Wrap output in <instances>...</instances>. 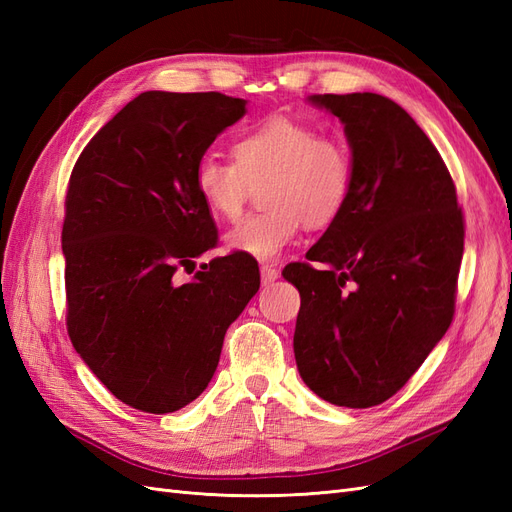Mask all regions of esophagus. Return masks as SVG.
I'll return each mask as SVG.
<instances>
[{"label": "esophagus", "instance_id": "esophagus-1", "mask_svg": "<svg viewBox=\"0 0 512 512\" xmlns=\"http://www.w3.org/2000/svg\"><path fill=\"white\" fill-rule=\"evenodd\" d=\"M277 277H280V271H277L273 265H262L260 267V280H262V284H265V286L273 284Z\"/></svg>", "mask_w": 512, "mask_h": 512}]
</instances>
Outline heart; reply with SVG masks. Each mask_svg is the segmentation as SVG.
<instances>
[{"mask_svg":"<svg viewBox=\"0 0 512 512\" xmlns=\"http://www.w3.org/2000/svg\"><path fill=\"white\" fill-rule=\"evenodd\" d=\"M226 162L203 156L194 188L211 215L239 220L250 185H262V211L232 228L224 245L232 254L260 262L275 260L297 239L301 224L324 226L346 207L354 164L346 143L320 136L305 121L273 115L243 132Z\"/></svg>","mask_w":512,"mask_h":512,"instance_id":"heart-1","label":"heart"}]
</instances>
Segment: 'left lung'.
Wrapping results in <instances>:
<instances>
[{
    "mask_svg": "<svg viewBox=\"0 0 512 512\" xmlns=\"http://www.w3.org/2000/svg\"><path fill=\"white\" fill-rule=\"evenodd\" d=\"M344 123L354 183L307 260L284 277L301 309L294 359L303 382L335 406L393 397L451 327L463 213L438 149L378 94L309 96Z\"/></svg>",
    "mask_w": 512,
    "mask_h": 512,
    "instance_id": "8db88e82",
    "label": "left lung"
}]
</instances>
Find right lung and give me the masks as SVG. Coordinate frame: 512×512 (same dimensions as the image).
Instances as JSON below:
<instances>
[{
  "mask_svg": "<svg viewBox=\"0 0 512 512\" xmlns=\"http://www.w3.org/2000/svg\"><path fill=\"white\" fill-rule=\"evenodd\" d=\"M245 104L145 91L74 164L61 230L68 335L106 389L141 412L181 410L207 389L226 329L260 288L241 254L177 280L218 241L194 170Z\"/></svg>",
  "mask_w": 512,
  "mask_h": 512,
  "instance_id": "add662e5",
  "label": "right lung"
}]
</instances>
